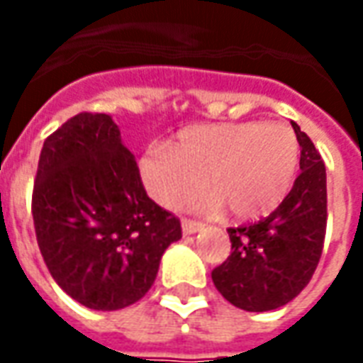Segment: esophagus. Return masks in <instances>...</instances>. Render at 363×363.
<instances>
[{
    "mask_svg": "<svg viewBox=\"0 0 363 363\" xmlns=\"http://www.w3.org/2000/svg\"><path fill=\"white\" fill-rule=\"evenodd\" d=\"M202 229H204V223H198V221L190 220L182 221V233H184V235H194V233L202 231Z\"/></svg>",
    "mask_w": 363,
    "mask_h": 363,
    "instance_id": "34e87169",
    "label": "esophagus"
}]
</instances>
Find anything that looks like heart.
<instances>
[{
	"label": "heart",
	"mask_w": 363,
	"mask_h": 363,
	"mask_svg": "<svg viewBox=\"0 0 363 363\" xmlns=\"http://www.w3.org/2000/svg\"><path fill=\"white\" fill-rule=\"evenodd\" d=\"M299 143L280 122L192 126L165 145H150L138 161L143 189L157 204L174 208L196 192L204 177L210 194L189 208L221 210L257 220L284 202L296 179Z\"/></svg>",
	"instance_id": "heart-1"
}]
</instances>
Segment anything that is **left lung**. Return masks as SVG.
<instances>
[{
  "label": "left lung",
  "instance_id": "8db88e82",
  "mask_svg": "<svg viewBox=\"0 0 363 363\" xmlns=\"http://www.w3.org/2000/svg\"><path fill=\"white\" fill-rule=\"evenodd\" d=\"M301 174L268 218L228 229L231 255L212 280L229 303L262 313L289 303L309 284L327 231V171L319 151L297 124Z\"/></svg>",
  "mask_w": 363,
  "mask_h": 363
}]
</instances>
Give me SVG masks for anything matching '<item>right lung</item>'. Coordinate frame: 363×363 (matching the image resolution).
Segmentation results:
<instances>
[{
  "label": "right lung",
  "instance_id": "obj_1",
  "mask_svg": "<svg viewBox=\"0 0 363 363\" xmlns=\"http://www.w3.org/2000/svg\"><path fill=\"white\" fill-rule=\"evenodd\" d=\"M33 218L52 278L95 311L142 299L167 247L182 237L181 221L145 194L108 114L82 112L46 138Z\"/></svg>",
  "mask_w": 363,
  "mask_h": 363
}]
</instances>
